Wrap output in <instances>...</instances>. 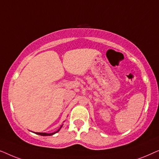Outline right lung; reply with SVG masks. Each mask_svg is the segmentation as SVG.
<instances>
[{
	"instance_id": "add662e5",
	"label": "right lung",
	"mask_w": 159,
	"mask_h": 159,
	"mask_svg": "<svg viewBox=\"0 0 159 159\" xmlns=\"http://www.w3.org/2000/svg\"><path fill=\"white\" fill-rule=\"evenodd\" d=\"M62 127V126L59 129H58L57 131L56 132H53V133H45V132H36L37 134H40V135H42V136H50V135H53V134H54L55 133H56V132H58L59 130L61 129V128Z\"/></svg>"
}]
</instances>
